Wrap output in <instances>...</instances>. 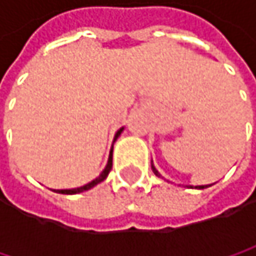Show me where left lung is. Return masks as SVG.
I'll return each instance as SVG.
<instances>
[{"label":"left lung","instance_id":"left-lung-1","mask_svg":"<svg viewBox=\"0 0 256 256\" xmlns=\"http://www.w3.org/2000/svg\"><path fill=\"white\" fill-rule=\"evenodd\" d=\"M151 168H152V172H154V174H156L157 176H160V175H158V172L156 170V168H154V166H151ZM196 188H197V186H196ZM198 188H206V186H204V185H202V186H198Z\"/></svg>","mask_w":256,"mask_h":256}]
</instances>
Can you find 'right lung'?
Returning <instances> with one entry per match:
<instances>
[{
    "mask_svg": "<svg viewBox=\"0 0 256 256\" xmlns=\"http://www.w3.org/2000/svg\"><path fill=\"white\" fill-rule=\"evenodd\" d=\"M123 132V128H120L117 133H116V138H114V140L120 136V133ZM111 169H112V150H111V152H110V158H108V164H106V168L104 169V172L98 176L96 179H93L92 182H88L87 185H84V186H80V188H74V190H58L56 192H60V194H77V192H82V191H86V190H90L92 186H94V185H98L99 182H102L104 179L108 176V174L111 172Z\"/></svg>",
    "mask_w": 256,
    "mask_h": 256,
    "instance_id": "1",
    "label": "right lung"
}]
</instances>
